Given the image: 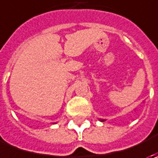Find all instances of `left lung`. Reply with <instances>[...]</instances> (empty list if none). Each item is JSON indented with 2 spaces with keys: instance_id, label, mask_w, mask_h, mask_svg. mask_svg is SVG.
<instances>
[{
  "instance_id": "1",
  "label": "left lung",
  "mask_w": 158,
  "mask_h": 158,
  "mask_svg": "<svg viewBox=\"0 0 158 158\" xmlns=\"http://www.w3.org/2000/svg\"><path fill=\"white\" fill-rule=\"evenodd\" d=\"M101 121H104V119H101Z\"/></svg>"
}]
</instances>
